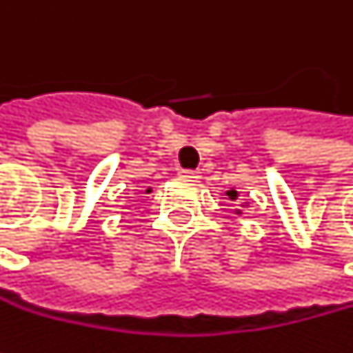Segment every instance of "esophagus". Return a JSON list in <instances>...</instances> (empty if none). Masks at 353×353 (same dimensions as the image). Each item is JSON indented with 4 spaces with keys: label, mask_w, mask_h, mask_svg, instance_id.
I'll return each mask as SVG.
<instances>
[{
    "label": "esophagus",
    "mask_w": 353,
    "mask_h": 353,
    "mask_svg": "<svg viewBox=\"0 0 353 353\" xmlns=\"http://www.w3.org/2000/svg\"><path fill=\"white\" fill-rule=\"evenodd\" d=\"M179 176L188 177V179H200V172L198 170H179Z\"/></svg>",
    "instance_id": "34e87169"
}]
</instances>
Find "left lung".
<instances>
[{
  "mask_svg": "<svg viewBox=\"0 0 353 353\" xmlns=\"http://www.w3.org/2000/svg\"><path fill=\"white\" fill-rule=\"evenodd\" d=\"M227 196H229L231 200H237V196H239V194H237V190H229V192H227ZM241 206H243V204H241ZM235 212H237V214H241V210H235Z\"/></svg>",
  "mask_w": 353,
  "mask_h": 353,
  "instance_id": "left-lung-1",
  "label": "left lung"
}]
</instances>
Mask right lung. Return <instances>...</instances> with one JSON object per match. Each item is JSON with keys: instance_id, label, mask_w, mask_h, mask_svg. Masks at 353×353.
I'll return each instance as SVG.
<instances>
[{"instance_id": "add662e5", "label": "right lung", "mask_w": 353, "mask_h": 353, "mask_svg": "<svg viewBox=\"0 0 353 353\" xmlns=\"http://www.w3.org/2000/svg\"><path fill=\"white\" fill-rule=\"evenodd\" d=\"M149 192H151V188H147V194H149Z\"/></svg>"}]
</instances>
